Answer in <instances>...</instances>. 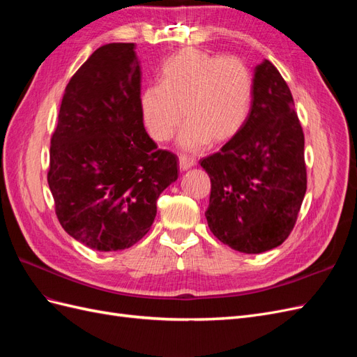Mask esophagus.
Here are the masks:
<instances>
[{"label": "esophagus", "mask_w": 357, "mask_h": 357, "mask_svg": "<svg viewBox=\"0 0 357 357\" xmlns=\"http://www.w3.org/2000/svg\"><path fill=\"white\" fill-rule=\"evenodd\" d=\"M195 164H197V160L189 155H180L178 156V165H180V169H183V171L192 168Z\"/></svg>", "instance_id": "1"}]
</instances>
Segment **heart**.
<instances>
[{"label": "heart", "instance_id": "1", "mask_svg": "<svg viewBox=\"0 0 357 357\" xmlns=\"http://www.w3.org/2000/svg\"><path fill=\"white\" fill-rule=\"evenodd\" d=\"M253 102V77L238 58L201 49H183L159 71V84L139 95V110L149 135L164 143L183 116L188 123L178 135L185 150L225 143L241 131Z\"/></svg>", "mask_w": 357, "mask_h": 357}]
</instances>
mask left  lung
Wrapping results in <instances>:
<instances>
[{
  "instance_id": "left-lung-1",
  "label": "left lung",
  "mask_w": 357,
  "mask_h": 357,
  "mask_svg": "<svg viewBox=\"0 0 357 357\" xmlns=\"http://www.w3.org/2000/svg\"><path fill=\"white\" fill-rule=\"evenodd\" d=\"M199 162L211 180L205 218L215 238L248 255L287 238L307 190L304 132L289 86L268 59L255 68L241 131Z\"/></svg>"
}]
</instances>
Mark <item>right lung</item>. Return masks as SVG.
Returning a JSON list of instances; mask_svg holds the SVG:
<instances>
[{
  "label": "right lung",
  "instance_id": "1",
  "mask_svg": "<svg viewBox=\"0 0 357 357\" xmlns=\"http://www.w3.org/2000/svg\"><path fill=\"white\" fill-rule=\"evenodd\" d=\"M139 95L134 43L96 49L63 93L47 183L63 231L93 250L142 240L159 195L178 177V158L146 132Z\"/></svg>",
  "mask_w": 357,
  "mask_h": 357
}]
</instances>
